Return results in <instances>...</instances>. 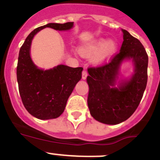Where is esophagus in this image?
Returning <instances> with one entry per match:
<instances>
[{
	"instance_id": "34e87169",
	"label": "esophagus",
	"mask_w": 160,
	"mask_h": 160,
	"mask_svg": "<svg viewBox=\"0 0 160 160\" xmlns=\"http://www.w3.org/2000/svg\"><path fill=\"white\" fill-rule=\"evenodd\" d=\"M88 72H87L86 70H83V72H82V79L83 80H85V79L87 78V77H88Z\"/></svg>"
}]
</instances>
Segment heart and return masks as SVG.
<instances>
[{
    "instance_id": "b5f03b06",
    "label": "heart",
    "mask_w": 160,
    "mask_h": 160,
    "mask_svg": "<svg viewBox=\"0 0 160 160\" xmlns=\"http://www.w3.org/2000/svg\"><path fill=\"white\" fill-rule=\"evenodd\" d=\"M117 49L115 40L99 38L93 42L80 46L78 52L83 57H91L92 63L94 65H101L108 61Z\"/></svg>"
}]
</instances>
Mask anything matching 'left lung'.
I'll return each mask as SVG.
<instances>
[{"label": "left lung", "mask_w": 160, "mask_h": 160, "mask_svg": "<svg viewBox=\"0 0 160 160\" xmlns=\"http://www.w3.org/2000/svg\"><path fill=\"white\" fill-rule=\"evenodd\" d=\"M120 52L109 63L89 68L88 105L92 117L106 125L126 121L138 108L147 83V53L140 41L126 30ZM130 61L134 67L128 78H119L121 65Z\"/></svg>", "instance_id": "1"}]
</instances>
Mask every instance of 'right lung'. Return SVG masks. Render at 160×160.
Instances as JSON below:
<instances>
[{
  "label": "right lung",
  "instance_id": "right-lung-1",
  "mask_svg": "<svg viewBox=\"0 0 160 160\" xmlns=\"http://www.w3.org/2000/svg\"><path fill=\"white\" fill-rule=\"evenodd\" d=\"M46 28L69 31L73 22L49 23L38 27L28 35L21 47L17 67V80L22 103L28 112L41 120L59 117L65 110L69 97L81 79L83 68L58 65L49 70L38 68L31 57L34 36Z\"/></svg>",
  "mask_w": 160,
  "mask_h": 160
}]
</instances>
